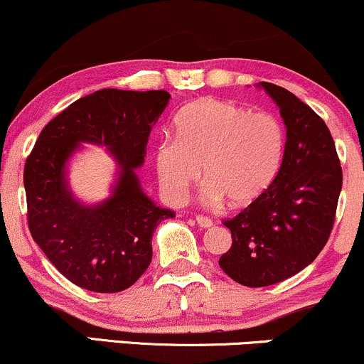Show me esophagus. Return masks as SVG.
<instances>
[{
  "label": "esophagus",
  "mask_w": 364,
  "mask_h": 364,
  "mask_svg": "<svg viewBox=\"0 0 364 364\" xmlns=\"http://www.w3.org/2000/svg\"><path fill=\"white\" fill-rule=\"evenodd\" d=\"M196 221L200 228H205V230H208V228H210L214 224L209 218H205V216H196Z\"/></svg>",
  "instance_id": "34e87169"
}]
</instances>
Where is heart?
<instances>
[{
  "label": "heart",
  "mask_w": 364,
  "mask_h": 364,
  "mask_svg": "<svg viewBox=\"0 0 364 364\" xmlns=\"http://www.w3.org/2000/svg\"><path fill=\"white\" fill-rule=\"evenodd\" d=\"M173 128L175 138L155 148L160 189L173 204L204 172L205 203L245 208L267 194L284 164L285 129L272 113L205 97L183 107Z\"/></svg>",
  "instance_id": "heart-1"
}]
</instances>
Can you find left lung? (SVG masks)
I'll use <instances>...</instances> for the list:
<instances>
[{"instance_id": "8db88e82", "label": "left lung", "mask_w": 364, "mask_h": 364, "mask_svg": "<svg viewBox=\"0 0 364 364\" xmlns=\"http://www.w3.org/2000/svg\"><path fill=\"white\" fill-rule=\"evenodd\" d=\"M275 101L287 140L280 172L267 194L224 221L232 245L219 258L245 287H268L294 277L321 253L333 230L343 170L329 128L287 89L259 82Z\"/></svg>"}]
</instances>
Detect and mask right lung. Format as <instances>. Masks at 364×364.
I'll return each mask as SVG.
<instances>
[{
	"label": "right lung",
	"mask_w": 364,
	"mask_h": 364,
	"mask_svg": "<svg viewBox=\"0 0 364 364\" xmlns=\"http://www.w3.org/2000/svg\"><path fill=\"white\" fill-rule=\"evenodd\" d=\"M167 91L101 89L73 102L40 133L25 164L28 228L53 267L80 289L114 294L151 262V236L175 218L141 189L138 168ZM84 142L105 146L117 164L110 196L86 205L73 196L68 164Z\"/></svg>",
	"instance_id": "right-lung-1"
}]
</instances>
